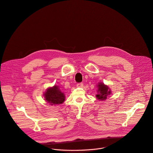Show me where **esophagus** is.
<instances>
[{
	"instance_id": "34e87169",
	"label": "esophagus",
	"mask_w": 153,
	"mask_h": 153,
	"mask_svg": "<svg viewBox=\"0 0 153 153\" xmlns=\"http://www.w3.org/2000/svg\"><path fill=\"white\" fill-rule=\"evenodd\" d=\"M76 87H79V88H81L83 87V83L82 82H79V83H78L76 84Z\"/></svg>"
}]
</instances>
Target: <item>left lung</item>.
Segmentation results:
<instances>
[{"label": "left lung", "instance_id": "left-lung-1", "mask_svg": "<svg viewBox=\"0 0 153 153\" xmlns=\"http://www.w3.org/2000/svg\"><path fill=\"white\" fill-rule=\"evenodd\" d=\"M99 90L97 91L98 94L96 95V97L100 100H104L107 99V96L110 94L111 91L107 86L105 85L103 83H100L98 85Z\"/></svg>", "mask_w": 153, "mask_h": 153}]
</instances>
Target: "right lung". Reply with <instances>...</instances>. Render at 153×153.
I'll return each mask as SVG.
<instances>
[{"label":"right lung","instance_id":"obj_1","mask_svg":"<svg viewBox=\"0 0 153 153\" xmlns=\"http://www.w3.org/2000/svg\"><path fill=\"white\" fill-rule=\"evenodd\" d=\"M45 98L51 105L60 104L65 101L64 94L56 85L47 90L45 93Z\"/></svg>","mask_w":153,"mask_h":153}]
</instances>
